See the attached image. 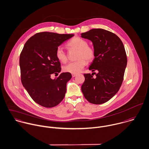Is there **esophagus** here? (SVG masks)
<instances>
[{
  "mask_svg": "<svg viewBox=\"0 0 149 149\" xmlns=\"http://www.w3.org/2000/svg\"><path fill=\"white\" fill-rule=\"evenodd\" d=\"M77 76V74H72V77H75Z\"/></svg>",
  "mask_w": 149,
  "mask_h": 149,
  "instance_id": "1",
  "label": "esophagus"
}]
</instances>
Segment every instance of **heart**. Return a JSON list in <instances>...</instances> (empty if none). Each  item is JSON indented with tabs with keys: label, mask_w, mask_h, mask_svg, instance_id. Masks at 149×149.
I'll return each mask as SVG.
<instances>
[{
	"label": "heart",
	"mask_w": 149,
	"mask_h": 149,
	"mask_svg": "<svg viewBox=\"0 0 149 149\" xmlns=\"http://www.w3.org/2000/svg\"><path fill=\"white\" fill-rule=\"evenodd\" d=\"M71 49L78 51L77 59L78 60L75 62H71L63 67L65 72L71 74H78L86 65L88 61H91L94 59L95 53L94 49L88 45V41L79 37L72 38L67 44ZM56 58L60 61L65 63L67 61V56L62 47H59L56 50Z\"/></svg>",
	"instance_id": "1"
}]
</instances>
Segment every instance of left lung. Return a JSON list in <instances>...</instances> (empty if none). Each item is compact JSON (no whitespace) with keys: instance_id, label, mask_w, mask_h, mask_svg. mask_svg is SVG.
I'll return each instance as SVG.
<instances>
[{"instance_id":"1","label":"left lung","mask_w":149,"mask_h":149,"mask_svg":"<svg viewBox=\"0 0 149 149\" xmlns=\"http://www.w3.org/2000/svg\"><path fill=\"white\" fill-rule=\"evenodd\" d=\"M81 37L93 42L95 55L89 69L98 71L97 74H84L82 91L90 103L104 104L118 93L122 84L127 63L124 45L117 35L102 29H91Z\"/></svg>"}]
</instances>
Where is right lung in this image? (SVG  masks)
<instances>
[{
  "label": "right lung",
  "instance_id": "add662e5",
  "mask_svg": "<svg viewBox=\"0 0 149 149\" xmlns=\"http://www.w3.org/2000/svg\"><path fill=\"white\" fill-rule=\"evenodd\" d=\"M73 36L47 31L36 33L26 41L20 54L22 84L33 101L42 107H56L65 96L71 74L63 72L54 79L51 76L61 71L57 48Z\"/></svg>",
  "mask_w": 149,
  "mask_h": 149
}]
</instances>
